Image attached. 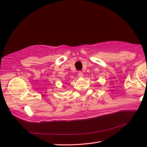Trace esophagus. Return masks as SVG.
I'll use <instances>...</instances> for the list:
<instances>
[{"label":"esophagus","mask_w":147,"mask_h":147,"mask_svg":"<svg viewBox=\"0 0 147 147\" xmlns=\"http://www.w3.org/2000/svg\"><path fill=\"white\" fill-rule=\"evenodd\" d=\"M78 78H83L84 74L81 71H79L78 73Z\"/></svg>","instance_id":"1"}]
</instances>
